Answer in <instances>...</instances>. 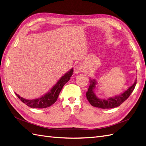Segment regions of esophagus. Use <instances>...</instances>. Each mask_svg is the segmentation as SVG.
<instances>
[{
    "label": "esophagus",
    "mask_w": 146,
    "mask_h": 146,
    "mask_svg": "<svg viewBox=\"0 0 146 146\" xmlns=\"http://www.w3.org/2000/svg\"><path fill=\"white\" fill-rule=\"evenodd\" d=\"M83 71V67L81 64H78L74 68V72L75 73L78 74L79 72H81Z\"/></svg>",
    "instance_id": "34e87169"
}]
</instances>
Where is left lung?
<instances>
[{
	"label": "left lung",
	"mask_w": 146,
	"mask_h": 146,
	"mask_svg": "<svg viewBox=\"0 0 146 146\" xmlns=\"http://www.w3.org/2000/svg\"><path fill=\"white\" fill-rule=\"evenodd\" d=\"M90 86L88 90L86 92V98L89 101L90 104L95 107L100 108H112L119 107L121 105L123 102L126 100L131 94V92L135 89V87L136 84V80L130 87L119 96H116L112 98H110L107 99H101L98 98L96 96L94 92V89L98 82H96V79H90Z\"/></svg>",
	"instance_id": "1"
}]
</instances>
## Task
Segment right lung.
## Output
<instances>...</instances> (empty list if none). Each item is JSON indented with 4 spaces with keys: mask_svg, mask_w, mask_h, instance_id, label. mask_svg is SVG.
Wrapping results in <instances>:
<instances>
[{
    "mask_svg": "<svg viewBox=\"0 0 146 146\" xmlns=\"http://www.w3.org/2000/svg\"><path fill=\"white\" fill-rule=\"evenodd\" d=\"M73 72V69H71L70 70H69L67 73H66L63 76L61 77V78L53 86V88L50 90L49 92H47L46 94L41 97L40 98L28 100L23 98L16 93L15 94L17 96V98L29 107L35 108H47L54 104L56 101L61 90H62V88L65 84L70 80V77L72 76Z\"/></svg>",
    "mask_w": 146,
    "mask_h": 146,
    "instance_id": "right-lung-1",
    "label": "right lung"
}]
</instances>
